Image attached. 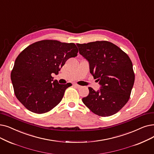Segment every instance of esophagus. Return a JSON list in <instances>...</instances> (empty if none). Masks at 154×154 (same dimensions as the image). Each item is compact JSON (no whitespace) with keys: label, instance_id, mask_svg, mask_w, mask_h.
Masks as SVG:
<instances>
[{"label":"esophagus","instance_id":"esophagus-1","mask_svg":"<svg viewBox=\"0 0 154 154\" xmlns=\"http://www.w3.org/2000/svg\"><path fill=\"white\" fill-rule=\"evenodd\" d=\"M73 86H75V87H76V88H81V85H79L77 84H73Z\"/></svg>","mask_w":154,"mask_h":154}]
</instances>
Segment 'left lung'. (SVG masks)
I'll list each match as a JSON object with an SVG mask.
<instances>
[{"label":"left lung","instance_id":"left-lung-1","mask_svg":"<svg viewBox=\"0 0 154 154\" xmlns=\"http://www.w3.org/2000/svg\"><path fill=\"white\" fill-rule=\"evenodd\" d=\"M79 53L89 63L90 73L101 85L95 91L89 88V95L82 102L94 114L109 116L127 103L135 82L130 57L118 46L107 41L77 44Z\"/></svg>","mask_w":154,"mask_h":154}]
</instances>
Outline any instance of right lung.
Here are the masks:
<instances>
[{
  "instance_id": "1",
  "label": "right lung",
  "mask_w": 154,
  "mask_h": 154,
  "mask_svg": "<svg viewBox=\"0 0 154 154\" xmlns=\"http://www.w3.org/2000/svg\"><path fill=\"white\" fill-rule=\"evenodd\" d=\"M74 43L46 39L32 43L16 58L11 74L14 94L29 111L42 114L62 101L71 83L60 84L53 81L66 61L77 56Z\"/></svg>"
}]
</instances>
